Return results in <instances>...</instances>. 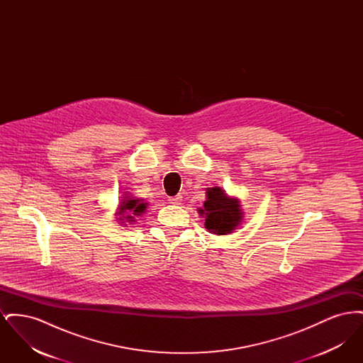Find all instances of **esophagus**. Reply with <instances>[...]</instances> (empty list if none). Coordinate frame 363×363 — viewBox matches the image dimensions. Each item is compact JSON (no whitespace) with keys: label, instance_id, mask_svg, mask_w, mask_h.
<instances>
[{"label":"esophagus","instance_id":"34e87169","mask_svg":"<svg viewBox=\"0 0 363 363\" xmlns=\"http://www.w3.org/2000/svg\"><path fill=\"white\" fill-rule=\"evenodd\" d=\"M169 203L173 204V206H179L182 203V196L178 194V196H174V197H169Z\"/></svg>","mask_w":363,"mask_h":363}]
</instances>
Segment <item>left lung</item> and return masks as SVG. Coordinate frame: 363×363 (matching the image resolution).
<instances>
[{
  "label": "left lung",
  "mask_w": 363,
  "mask_h": 363,
  "mask_svg": "<svg viewBox=\"0 0 363 363\" xmlns=\"http://www.w3.org/2000/svg\"><path fill=\"white\" fill-rule=\"evenodd\" d=\"M207 200L197 212L206 219V228L211 234L227 235L234 233L243 220V211L238 197L228 196L219 186L207 188Z\"/></svg>",
  "instance_id": "left-lung-1"
}]
</instances>
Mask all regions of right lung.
Segmentation results:
<instances>
[{
	"label": "right lung",
	"instance_id": "1",
	"mask_svg": "<svg viewBox=\"0 0 363 363\" xmlns=\"http://www.w3.org/2000/svg\"><path fill=\"white\" fill-rule=\"evenodd\" d=\"M128 194L129 193H125L118 204L117 212L114 213L116 216H118L117 220H120V225H132L133 222H136V216H141L148 207V203H145L144 199H138Z\"/></svg>",
	"mask_w": 363,
	"mask_h": 363
}]
</instances>
